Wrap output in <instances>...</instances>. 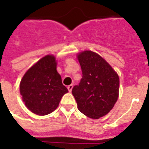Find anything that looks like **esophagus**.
<instances>
[{
	"label": "esophagus",
	"mask_w": 149,
	"mask_h": 149,
	"mask_svg": "<svg viewBox=\"0 0 149 149\" xmlns=\"http://www.w3.org/2000/svg\"><path fill=\"white\" fill-rule=\"evenodd\" d=\"M68 91H69V92H72V89H73V85H69V86H68Z\"/></svg>",
	"instance_id": "1"
}]
</instances>
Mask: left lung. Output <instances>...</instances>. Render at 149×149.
<instances>
[{
	"label": "left lung",
	"instance_id": "left-lung-1",
	"mask_svg": "<svg viewBox=\"0 0 149 149\" xmlns=\"http://www.w3.org/2000/svg\"><path fill=\"white\" fill-rule=\"evenodd\" d=\"M83 77L72 89L77 108L84 115L98 119L108 113L118 100L119 77L102 56L92 51L77 54Z\"/></svg>",
	"mask_w": 149,
	"mask_h": 149
}]
</instances>
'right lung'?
<instances>
[{
	"label": "right lung",
	"mask_w": 149,
	"mask_h": 149,
	"mask_svg": "<svg viewBox=\"0 0 149 149\" xmlns=\"http://www.w3.org/2000/svg\"><path fill=\"white\" fill-rule=\"evenodd\" d=\"M54 55L48 54L34 63L24 74L19 88L22 101L29 110L39 116L54 111L68 90L56 70Z\"/></svg>",
	"instance_id": "obj_1"
}]
</instances>
